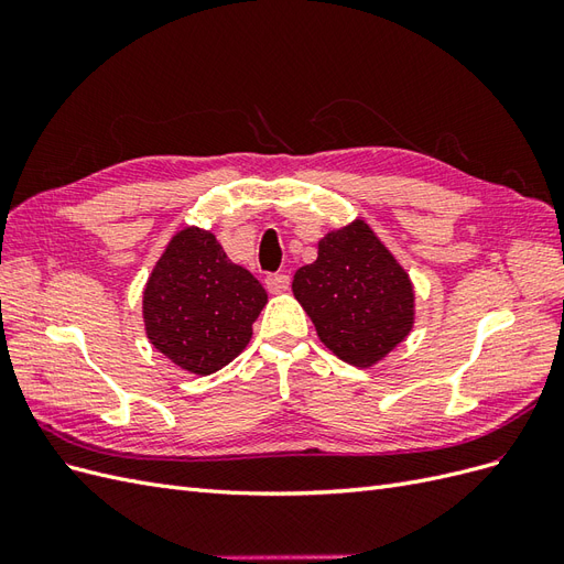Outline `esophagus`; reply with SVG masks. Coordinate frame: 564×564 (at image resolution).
<instances>
[{
	"label": "esophagus",
	"mask_w": 564,
	"mask_h": 564,
	"mask_svg": "<svg viewBox=\"0 0 564 564\" xmlns=\"http://www.w3.org/2000/svg\"><path fill=\"white\" fill-rule=\"evenodd\" d=\"M265 289L270 294H282L289 289V275L284 272H275V275H268L265 278Z\"/></svg>",
	"instance_id": "34e87169"
}]
</instances>
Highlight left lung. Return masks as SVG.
Masks as SVG:
<instances>
[{
    "mask_svg": "<svg viewBox=\"0 0 564 564\" xmlns=\"http://www.w3.org/2000/svg\"><path fill=\"white\" fill-rule=\"evenodd\" d=\"M292 289L322 344L352 367L377 365L412 332L414 286L365 220L327 232Z\"/></svg>",
    "mask_w": 564,
    "mask_h": 564,
    "instance_id": "left-lung-1",
    "label": "left lung"
}]
</instances>
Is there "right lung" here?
I'll list each match as a JSON object with an SVG mask.
<instances>
[{"label": "right lung", "instance_id": "add662e5", "mask_svg": "<svg viewBox=\"0 0 564 564\" xmlns=\"http://www.w3.org/2000/svg\"><path fill=\"white\" fill-rule=\"evenodd\" d=\"M265 303L261 282L235 265L212 232L185 228L145 284V332L174 365L207 377L247 348Z\"/></svg>", "mask_w": 564, "mask_h": 564}]
</instances>
